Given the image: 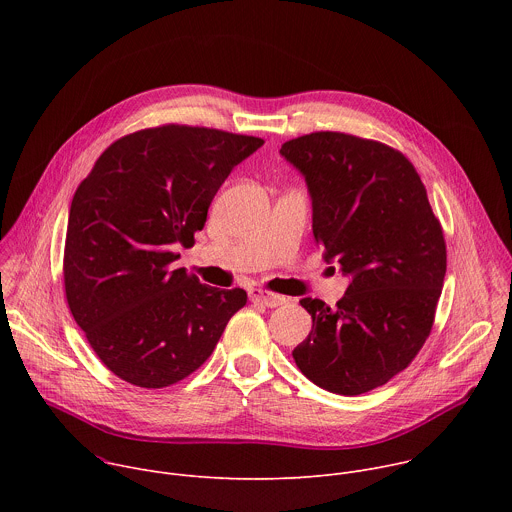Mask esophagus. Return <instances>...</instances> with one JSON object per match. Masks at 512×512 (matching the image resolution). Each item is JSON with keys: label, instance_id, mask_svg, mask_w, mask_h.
Returning <instances> with one entry per match:
<instances>
[{"label": "esophagus", "instance_id": "1", "mask_svg": "<svg viewBox=\"0 0 512 512\" xmlns=\"http://www.w3.org/2000/svg\"><path fill=\"white\" fill-rule=\"evenodd\" d=\"M249 298H251L253 304H261V306H267V308H277V306H283L287 302L283 296H277V294H273V291H267V289H261V287L249 289Z\"/></svg>", "mask_w": 512, "mask_h": 512}]
</instances>
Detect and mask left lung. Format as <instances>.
<instances>
[{"label": "left lung", "mask_w": 512, "mask_h": 512, "mask_svg": "<svg viewBox=\"0 0 512 512\" xmlns=\"http://www.w3.org/2000/svg\"><path fill=\"white\" fill-rule=\"evenodd\" d=\"M279 152L306 176L326 261L352 275L334 310L300 300L312 330L291 354L330 393L373 391L409 367L431 332L448 263L444 229L415 166L387 143L314 131Z\"/></svg>", "instance_id": "1"}]
</instances>
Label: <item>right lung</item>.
I'll list each match as a JSON object with an SVG mask.
<instances>
[{
	"mask_svg": "<svg viewBox=\"0 0 512 512\" xmlns=\"http://www.w3.org/2000/svg\"><path fill=\"white\" fill-rule=\"evenodd\" d=\"M263 139L212 127L160 125L119 137L72 196L64 294L91 348L119 379L170 387L212 354L247 304L172 263L190 247L231 170Z\"/></svg>",
	"mask_w": 512,
	"mask_h": 512,
	"instance_id": "add662e5",
	"label": "right lung"
}]
</instances>
